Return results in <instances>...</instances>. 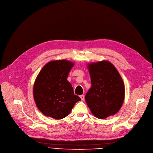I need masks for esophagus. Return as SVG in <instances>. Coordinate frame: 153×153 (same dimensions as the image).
<instances>
[{
	"mask_svg": "<svg viewBox=\"0 0 153 153\" xmlns=\"http://www.w3.org/2000/svg\"><path fill=\"white\" fill-rule=\"evenodd\" d=\"M80 98H81L82 101H84L85 100V96L84 94H82L80 96Z\"/></svg>",
	"mask_w": 153,
	"mask_h": 153,
	"instance_id": "34e87169",
	"label": "esophagus"
}]
</instances>
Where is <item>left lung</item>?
Returning <instances> with one entry per match:
<instances>
[{
  "instance_id": "8db88e82",
  "label": "left lung",
  "mask_w": 153,
  "mask_h": 153,
  "mask_svg": "<svg viewBox=\"0 0 153 153\" xmlns=\"http://www.w3.org/2000/svg\"><path fill=\"white\" fill-rule=\"evenodd\" d=\"M87 65L91 87L85 99L91 113L100 119L116 114L123 105L125 94L124 83L118 70L107 60Z\"/></svg>"
}]
</instances>
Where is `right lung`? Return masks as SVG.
Masks as SVG:
<instances>
[{
	"label": "right lung",
	"mask_w": 153,
	"mask_h": 153,
	"mask_svg": "<svg viewBox=\"0 0 153 153\" xmlns=\"http://www.w3.org/2000/svg\"><path fill=\"white\" fill-rule=\"evenodd\" d=\"M74 63L66 60H53L46 64L37 76L33 93L35 104L46 117L56 120L68 116L81 99L74 94L67 80Z\"/></svg>",
	"instance_id": "right-lung-1"
}]
</instances>
